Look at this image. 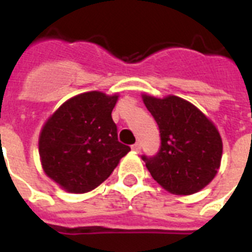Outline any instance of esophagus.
<instances>
[{
  "label": "esophagus",
  "mask_w": 252,
  "mask_h": 252,
  "mask_svg": "<svg viewBox=\"0 0 252 252\" xmlns=\"http://www.w3.org/2000/svg\"><path fill=\"white\" fill-rule=\"evenodd\" d=\"M132 150L134 151V152H139V151H141V143H138V142H137V143L133 144Z\"/></svg>",
  "instance_id": "esophagus-1"
}]
</instances>
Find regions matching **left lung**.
<instances>
[{
  "label": "left lung",
  "mask_w": 252,
  "mask_h": 252,
  "mask_svg": "<svg viewBox=\"0 0 252 252\" xmlns=\"http://www.w3.org/2000/svg\"><path fill=\"white\" fill-rule=\"evenodd\" d=\"M142 99L161 137L158 152L142 156L152 178L176 195L202 190L220 166L223 146L217 128L196 106L178 96L143 95Z\"/></svg>",
  "instance_id": "1"
}]
</instances>
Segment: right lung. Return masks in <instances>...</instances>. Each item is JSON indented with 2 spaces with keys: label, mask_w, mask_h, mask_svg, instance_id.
<instances>
[{
  "label": "right lung",
  "mask_w": 252,
  "mask_h": 252,
  "mask_svg": "<svg viewBox=\"0 0 252 252\" xmlns=\"http://www.w3.org/2000/svg\"><path fill=\"white\" fill-rule=\"evenodd\" d=\"M117 101L118 95L80 94L61 105L44 124L39 137L41 166L62 189L91 191L130 151L118 141L111 118Z\"/></svg>",
  "instance_id": "right-lung-1"
}]
</instances>
